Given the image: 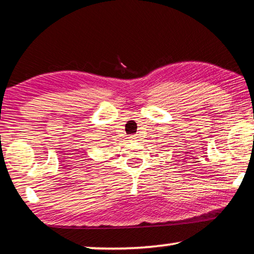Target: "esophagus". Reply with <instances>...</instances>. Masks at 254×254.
<instances>
[{"mask_svg":"<svg viewBox=\"0 0 254 254\" xmlns=\"http://www.w3.org/2000/svg\"><path fill=\"white\" fill-rule=\"evenodd\" d=\"M128 137H130V139H131V140H136V139H137V136H136L135 134H133V135H130V136H128Z\"/></svg>","mask_w":254,"mask_h":254,"instance_id":"obj_1","label":"esophagus"}]
</instances>
